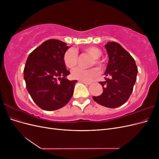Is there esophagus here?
<instances>
[{"label":"esophagus","mask_w":159,"mask_h":159,"mask_svg":"<svg viewBox=\"0 0 159 159\" xmlns=\"http://www.w3.org/2000/svg\"><path fill=\"white\" fill-rule=\"evenodd\" d=\"M80 82L83 83V84H85V85H90V84H91V83H89V82H85V81H80Z\"/></svg>","instance_id":"esophagus-1"}]
</instances>
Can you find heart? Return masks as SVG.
Wrapping results in <instances>:
<instances>
[{"label":"heart","instance_id":"b5f03b06","mask_svg":"<svg viewBox=\"0 0 159 159\" xmlns=\"http://www.w3.org/2000/svg\"><path fill=\"white\" fill-rule=\"evenodd\" d=\"M82 51L89 55L91 57H92L89 62V66L95 65L100 70L103 68V61L99 58V57L102 56V52L99 48L95 46H88L84 48ZM63 61L67 68L70 69L74 68V67L77 66L78 62V52L72 48L67 50L64 54ZM99 75V71L96 68L85 70L77 68L72 70L71 74L73 79L85 81V82L91 81L94 78H97Z\"/></svg>","mask_w":159,"mask_h":159}]
</instances>
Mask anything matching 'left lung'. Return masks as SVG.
Masks as SVG:
<instances>
[{
  "label": "left lung",
  "instance_id": "8db88e82",
  "mask_svg": "<svg viewBox=\"0 0 159 159\" xmlns=\"http://www.w3.org/2000/svg\"><path fill=\"white\" fill-rule=\"evenodd\" d=\"M109 56L105 71V81H99L103 91L93 99L99 105L116 108L129 99L137 80L138 69L135 61L117 42H109L105 45Z\"/></svg>",
  "mask_w": 159,
  "mask_h": 159
}]
</instances>
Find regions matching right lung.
<instances>
[{
    "mask_svg": "<svg viewBox=\"0 0 159 159\" xmlns=\"http://www.w3.org/2000/svg\"><path fill=\"white\" fill-rule=\"evenodd\" d=\"M69 46L64 42L50 39L28 56L24 69L26 89L40 108L54 111L63 107L71 99L77 80L66 78L70 72L63 61Z\"/></svg>",
    "mask_w": 159,
    "mask_h": 159,
    "instance_id": "right-lung-1",
    "label": "right lung"
}]
</instances>
